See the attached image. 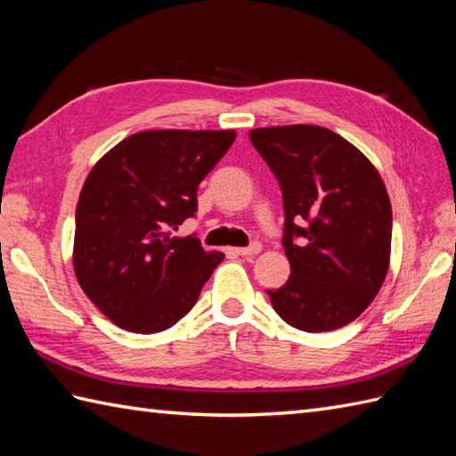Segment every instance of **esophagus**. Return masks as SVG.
I'll return each mask as SVG.
<instances>
[{
    "instance_id": "1",
    "label": "esophagus",
    "mask_w": 456,
    "mask_h": 456,
    "mask_svg": "<svg viewBox=\"0 0 456 456\" xmlns=\"http://www.w3.org/2000/svg\"><path fill=\"white\" fill-rule=\"evenodd\" d=\"M260 250H263V245H260V243H253L250 247L235 248V253H237L239 256H255V255L260 253Z\"/></svg>"
}]
</instances>
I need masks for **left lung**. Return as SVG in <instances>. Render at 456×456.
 Wrapping results in <instances>:
<instances>
[{
    "label": "left lung",
    "instance_id": "left-lung-1",
    "mask_svg": "<svg viewBox=\"0 0 456 456\" xmlns=\"http://www.w3.org/2000/svg\"><path fill=\"white\" fill-rule=\"evenodd\" d=\"M282 188L288 282L268 289L276 314L307 333L333 331L372 304L388 274L392 206L374 164L317 125L248 133Z\"/></svg>",
    "mask_w": 456,
    "mask_h": 456
}]
</instances>
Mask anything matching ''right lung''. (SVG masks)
<instances>
[{
  "mask_svg": "<svg viewBox=\"0 0 456 456\" xmlns=\"http://www.w3.org/2000/svg\"><path fill=\"white\" fill-rule=\"evenodd\" d=\"M237 133H134L94 164L78 208L72 265L100 312L131 333L172 327L223 260L172 231L198 211V186Z\"/></svg>",
  "mask_w": 456,
  "mask_h": 456,
  "instance_id": "obj_1",
  "label": "right lung"
}]
</instances>
